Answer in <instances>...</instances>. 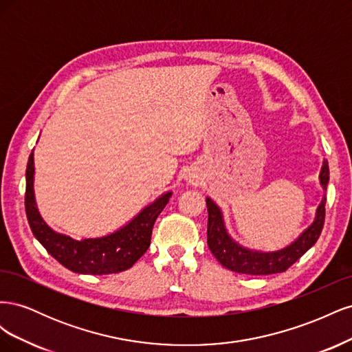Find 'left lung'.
I'll return each mask as SVG.
<instances>
[{"instance_id": "1", "label": "left lung", "mask_w": 352, "mask_h": 352, "mask_svg": "<svg viewBox=\"0 0 352 352\" xmlns=\"http://www.w3.org/2000/svg\"><path fill=\"white\" fill-rule=\"evenodd\" d=\"M329 182V164L327 160L323 162L320 184L326 189ZM207 201L208 210V225H207V243L212 255L217 261L232 272L242 274H274L287 270L291 265L300 260L302 255L310 250L320 236L324 216H326V198H323L322 204L317 208V216L313 225L308 228L302 235L298 238L289 247H286L276 252H258L242 248L241 245L235 243L223 225L221 211L210 198Z\"/></svg>"}]
</instances>
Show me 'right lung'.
<instances>
[{"instance_id": "add662e5", "label": "right lung", "mask_w": 352, "mask_h": 352, "mask_svg": "<svg viewBox=\"0 0 352 352\" xmlns=\"http://www.w3.org/2000/svg\"><path fill=\"white\" fill-rule=\"evenodd\" d=\"M34 172L32 151L26 168L25 194V208L32 233L60 264L82 274H111L131 269L150 247L154 223L172 197V192L162 195L151 206L144 208L129 225L111 235L74 241L52 232L41 219L34 198Z\"/></svg>"}]
</instances>
